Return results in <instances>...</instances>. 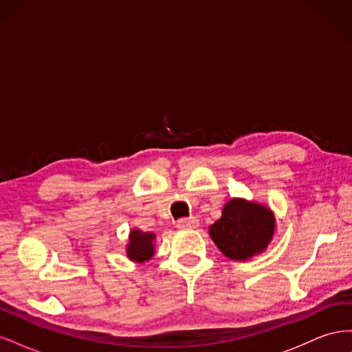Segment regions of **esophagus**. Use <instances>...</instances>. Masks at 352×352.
Returning a JSON list of instances; mask_svg holds the SVG:
<instances>
[{"instance_id": "obj_1", "label": "esophagus", "mask_w": 352, "mask_h": 352, "mask_svg": "<svg viewBox=\"0 0 352 352\" xmlns=\"http://www.w3.org/2000/svg\"><path fill=\"white\" fill-rule=\"evenodd\" d=\"M198 225H199L198 219H197V217H194V216H190V217H182V219H179L176 226H177L179 229L189 230V229H195V228H198Z\"/></svg>"}]
</instances>
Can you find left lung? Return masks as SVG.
I'll use <instances>...</instances> for the list:
<instances>
[{
	"label": "left lung",
	"mask_w": 352,
	"mask_h": 352,
	"mask_svg": "<svg viewBox=\"0 0 352 352\" xmlns=\"http://www.w3.org/2000/svg\"><path fill=\"white\" fill-rule=\"evenodd\" d=\"M274 232L272 211L243 199H230L221 217L210 226L217 248L232 260H247L267 247Z\"/></svg>",
	"instance_id": "8db88e82"
}]
</instances>
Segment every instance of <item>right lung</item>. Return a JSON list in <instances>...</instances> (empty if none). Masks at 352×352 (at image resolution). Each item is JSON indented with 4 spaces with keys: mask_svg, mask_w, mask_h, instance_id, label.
Here are the masks:
<instances>
[{
    "mask_svg": "<svg viewBox=\"0 0 352 352\" xmlns=\"http://www.w3.org/2000/svg\"><path fill=\"white\" fill-rule=\"evenodd\" d=\"M154 235L153 233H145L141 230L131 232V242L127 245V257L136 263H144L150 260L154 254Z\"/></svg>",
    "mask_w": 352,
    "mask_h": 352,
    "instance_id": "right-lung-1",
    "label": "right lung"
}]
</instances>
